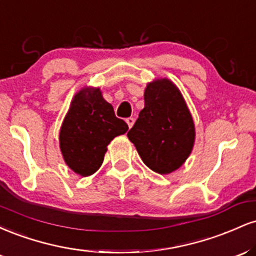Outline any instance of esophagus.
Listing matches in <instances>:
<instances>
[{
	"label": "esophagus",
	"instance_id": "1",
	"mask_svg": "<svg viewBox=\"0 0 256 256\" xmlns=\"http://www.w3.org/2000/svg\"><path fill=\"white\" fill-rule=\"evenodd\" d=\"M126 122H128V128H131L132 126H134V118H128V119H126Z\"/></svg>",
	"mask_w": 256,
	"mask_h": 256
}]
</instances>
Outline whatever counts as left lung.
Wrapping results in <instances>:
<instances>
[{"label": "left lung", "instance_id": "8db88e82", "mask_svg": "<svg viewBox=\"0 0 256 256\" xmlns=\"http://www.w3.org/2000/svg\"><path fill=\"white\" fill-rule=\"evenodd\" d=\"M195 124L180 90L167 78L146 84L144 108L128 132L143 162L152 171L168 174L192 154Z\"/></svg>", "mask_w": 256, "mask_h": 256}]
</instances>
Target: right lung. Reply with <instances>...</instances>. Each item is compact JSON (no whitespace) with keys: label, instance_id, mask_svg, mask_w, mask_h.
<instances>
[{"label":"right lung","instance_id":"right-lung-1","mask_svg":"<svg viewBox=\"0 0 256 256\" xmlns=\"http://www.w3.org/2000/svg\"><path fill=\"white\" fill-rule=\"evenodd\" d=\"M128 130L100 88H82L73 96L58 134L64 161L82 177L94 174L104 162L110 140Z\"/></svg>","mask_w":256,"mask_h":256}]
</instances>
